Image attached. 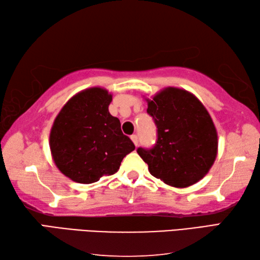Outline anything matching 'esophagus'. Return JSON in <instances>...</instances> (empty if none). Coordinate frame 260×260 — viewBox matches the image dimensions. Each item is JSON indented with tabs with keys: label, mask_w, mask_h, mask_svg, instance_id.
I'll use <instances>...</instances> for the list:
<instances>
[{
	"label": "esophagus",
	"mask_w": 260,
	"mask_h": 260,
	"mask_svg": "<svg viewBox=\"0 0 260 260\" xmlns=\"http://www.w3.org/2000/svg\"><path fill=\"white\" fill-rule=\"evenodd\" d=\"M131 140L134 141V144H135L136 146H138V144H139V139H138V136H137V135H132V136H131Z\"/></svg>",
	"instance_id": "esophagus-1"
}]
</instances>
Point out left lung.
<instances>
[{"label": "left lung", "instance_id": "1", "mask_svg": "<svg viewBox=\"0 0 260 260\" xmlns=\"http://www.w3.org/2000/svg\"><path fill=\"white\" fill-rule=\"evenodd\" d=\"M147 113L157 126V140L137 152L152 176L174 187L202 179L218 152V135L203 104L187 91L168 87L148 100Z\"/></svg>", "mask_w": 260, "mask_h": 260}]
</instances>
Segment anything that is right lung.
I'll return each mask as SVG.
<instances>
[{"instance_id": "obj_1", "label": "right lung", "mask_w": 260, "mask_h": 260, "mask_svg": "<svg viewBox=\"0 0 260 260\" xmlns=\"http://www.w3.org/2000/svg\"><path fill=\"white\" fill-rule=\"evenodd\" d=\"M112 95L93 87L63 105L50 131V150L58 169L72 181L91 184L118 172L135 145L109 112Z\"/></svg>"}]
</instances>
